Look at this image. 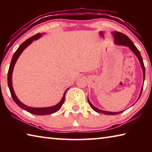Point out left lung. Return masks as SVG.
<instances>
[{"label":"left lung","instance_id":"obj_1","mask_svg":"<svg viewBox=\"0 0 152 152\" xmlns=\"http://www.w3.org/2000/svg\"><path fill=\"white\" fill-rule=\"evenodd\" d=\"M113 35H114V37H115V43H116L117 45H125V46H127V47L131 49V50H132L133 53H135L137 56L139 61H140V62L141 64V68H142V70H143V81L144 80H145V66H144V64H143V59L141 58V53L140 52V51L137 50V48L135 47V45L133 44V43L132 42V41L129 38L127 35L123 34L122 33H120V32H117V31H115L114 33H113ZM143 87L141 88V93L140 96H139V99H140V96H141V92H142L143 91ZM88 102L90 104V106L92 108V109L95 111L97 112V113H103L104 115H117V114H119V113H122L123 111H121V112H108V111H104V110H100L99 109H97L95 107H94L93 105L91 104V102H90V101L88 99Z\"/></svg>","mask_w":152,"mask_h":152}]
</instances>
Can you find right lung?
<instances>
[{
    "instance_id": "add662e5",
    "label": "right lung",
    "mask_w": 152,
    "mask_h": 152,
    "mask_svg": "<svg viewBox=\"0 0 152 152\" xmlns=\"http://www.w3.org/2000/svg\"><path fill=\"white\" fill-rule=\"evenodd\" d=\"M41 36H42V34L39 33H37V34L35 35L34 36H33V37L29 38V39H27V40H25V42L19 46V48L17 50V51H15L13 56H12V60L11 61V64H10V66H9L8 76H7V80H8V86L10 90V92H11V94L12 96V99H13V101L15 102V103H16L18 106L21 108V109L25 110L26 111L31 113V114H33V115H50L51 113L57 112L58 110H59L61 109V106H62V104L64 102V100H65L66 92L67 91H68V88L66 90L65 92H64V96L60 101V102H59L58 104L55 105V106L51 107H46V108H33V107H27L24 104H23L21 102H20L19 100L17 99V97L15 94L13 88H12V70H13L14 66L15 63H16L18 58L19 57V56L20 55V53L23 52V51L28 45L31 44L33 41L39 39Z\"/></svg>"
}]
</instances>
